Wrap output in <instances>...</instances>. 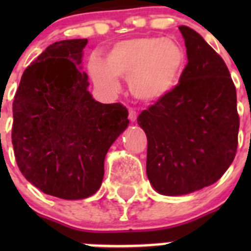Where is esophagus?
Here are the masks:
<instances>
[{
  "mask_svg": "<svg viewBox=\"0 0 251 251\" xmlns=\"http://www.w3.org/2000/svg\"><path fill=\"white\" fill-rule=\"evenodd\" d=\"M128 118L130 122H136L137 119V112L133 108H129V114H128Z\"/></svg>",
  "mask_w": 251,
  "mask_h": 251,
  "instance_id": "esophagus-1",
  "label": "esophagus"
}]
</instances>
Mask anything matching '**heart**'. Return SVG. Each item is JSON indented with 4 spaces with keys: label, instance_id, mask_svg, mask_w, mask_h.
<instances>
[{
    "label": "heart",
    "instance_id": "heart-1",
    "mask_svg": "<svg viewBox=\"0 0 251 251\" xmlns=\"http://www.w3.org/2000/svg\"><path fill=\"white\" fill-rule=\"evenodd\" d=\"M186 51L176 39L142 36L114 44L105 61L92 57L89 73L94 83L108 92L119 90L118 77L129 79L137 99L156 101L178 84L186 66Z\"/></svg>",
    "mask_w": 251,
    "mask_h": 251
}]
</instances>
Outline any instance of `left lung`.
<instances>
[{
  "label": "left lung",
  "instance_id": "left-lung-1",
  "mask_svg": "<svg viewBox=\"0 0 251 251\" xmlns=\"http://www.w3.org/2000/svg\"><path fill=\"white\" fill-rule=\"evenodd\" d=\"M188 63L175 89L138 115L148 141L147 176L157 192L191 194L215 183L238 148L236 89L223 57L179 26Z\"/></svg>",
  "mask_w": 251,
  "mask_h": 251
}]
</instances>
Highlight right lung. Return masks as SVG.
<instances>
[{
  "mask_svg": "<svg viewBox=\"0 0 251 251\" xmlns=\"http://www.w3.org/2000/svg\"><path fill=\"white\" fill-rule=\"evenodd\" d=\"M88 40L57 41L24 72L13 99L12 145L21 174L51 196L80 200L98 191L104 158L128 127L123 104L88 92L81 70Z\"/></svg>",
  "mask_w": 251,
  "mask_h": 251,
  "instance_id": "right-lung-1",
  "label": "right lung"
}]
</instances>
